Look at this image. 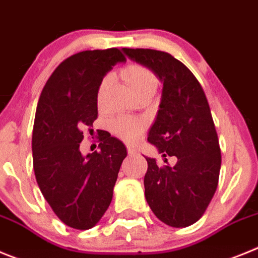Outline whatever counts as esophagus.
Listing matches in <instances>:
<instances>
[{"label":"esophagus","mask_w":258,"mask_h":258,"mask_svg":"<svg viewBox=\"0 0 258 258\" xmlns=\"http://www.w3.org/2000/svg\"><path fill=\"white\" fill-rule=\"evenodd\" d=\"M127 153H128L130 157H132V155H136V149H134L132 146H128V148H127Z\"/></svg>","instance_id":"34e87169"}]
</instances>
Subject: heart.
<instances>
[{"mask_svg": "<svg viewBox=\"0 0 258 258\" xmlns=\"http://www.w3.org/2000/svg\"><path fill=\"white\" fill-rule=\"evenodd\" d=\"M120 74L135 94L140 96L144 94H154L159 86V78L157 74L143 64H130L124 67ZM112 83V77L105 76L100 81L96 90V103L103 106L109 85ZM110 130L115 136L127 143H135L143 134L144 124L141 120L132 117H118L110 122Z\"/></svg>", "mask_w": 258, "mask_h": 258, "instance_id": "b5f03b06", "label": "heart"}]
</instances>
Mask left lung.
Returning a JSON list of instances; mask_svg holds the SVG:
<instances>
[{
	"mask_svg": "<svg viewBox=\"0 0 258 258\" xmlns=\"http://www.w3.org/2000/svg\"><path fill=\"white\" fill-rule=\"evenodd\" d=\"M123 51L163 81L159 110L148 141L163 157L177 158L171 167L158 166L154 158L146 157V202L166 225L189 226L207 210L221 168V150L207 97L190 69L168 52L150 48Z\"/></svg>",
	"mask_w": 258,
	"mask_h": 258,
	"instance_id": "left-lung-1",
	"label": "left lung"
}]
</instances>
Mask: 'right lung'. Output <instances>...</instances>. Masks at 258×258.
I'll return each mask as SVG.
<instances>
[{"label":"right lung","instance_id":"obj_1","mask_svg":"<svg viewBox=\"0 0 258 258\" xmlns=\"http://www.w3.org/2000/svg\"><path fill=\"white\" fill-rule=\"evenodd\" d=\"M126 57L119 48L87 50L60 62L38 99L32 150L37 184L55 215L73 229H91L113 198L126 148L106 131L100 150L83 157L85 127L97 118V86ZM90 130V128H89Z\"/></svg>","mask_w":258,"mask_h":258}]
</instances>
